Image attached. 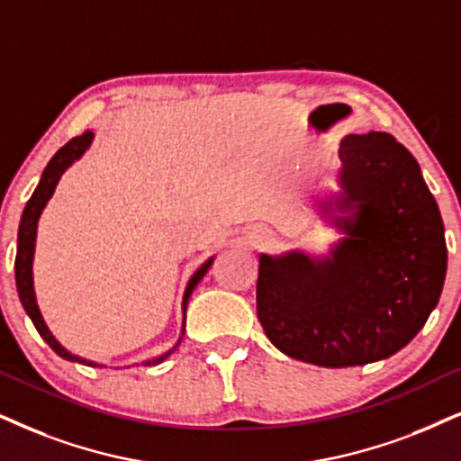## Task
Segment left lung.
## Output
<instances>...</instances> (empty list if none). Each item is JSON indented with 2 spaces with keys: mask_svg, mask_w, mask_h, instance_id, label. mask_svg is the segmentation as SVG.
Segmentation results:
<instances>
[{
  "mask_svg": "<svg viewBox=\"0 0 461 461\" xmlns=\"http://www.w3.org/2000/svg\"><path fill=\"white\" fill-rule=\"evenodd\" d=\"M321 214L342 236L328 258L259 255L258 317L278 351L323 368L392 357L438 304L445 225L421 167L385 131L340 142Z\"/></svg>",
  "mask_w": 461,
  "mask_h": 461,
  "instance_id": "left-lung-1",
  "label": "left lung"
}]
</instances>
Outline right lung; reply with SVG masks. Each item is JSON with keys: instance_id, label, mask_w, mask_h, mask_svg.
I'll use <instances>...</instances> for the list:
<instances>
[{"instance_id": "1", "label": "right lung", "mask_w": 461, "mask_h": 461, "mask_svg": "<svg viewBox=\"0 0 461 461\" xmlns=\"http://www.w3.org/2000/svg\"><path fill=\"white\" fill-rule=\"evenodd\" d=\"M91 142H93V131L86 130L85 133H80V136L69 140L66 147H61L59 150H57V153L52 155V159L49 161V166L44 167L42 178H40L36 191H33L32 197H29L25 211H23V217H21L19 244H16V259H14V276H16V289H19V298H21L23 308H25L29 319H32L33 325H36L38 334L42 336L46 342H49V347L52 348V351L68 361H78V364L93 366V368H95V366H100V364H95V361H89L85 357H78V355H72L66 347H61V342L57 340L55 336L50 334L49 325L44 323L42 312H40V308H38L36 291H33V270H32L33 253H36V236H38L40 214H42L44 206L49 203L52 194H55V187H57V183H59L61 174L66 172L76 159H80V157L85 155V150L91 147ZM212 261H214V258L203 261V264L195 270L194 276H191V281L187 283V289H185V295H183V314H187V302L191 298V294H194L197 283L203 278V274L208 272V267L212 266ZM183 331H185V321H183ZM180 340H183V336L178 338V342L170 348V351L159 355V357L142 361V366L161 364L163 359H167L174 351H176Z\"/></svg>"}]
</instances>
